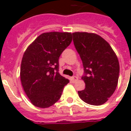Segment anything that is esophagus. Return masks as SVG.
Returning a JSON list of instances; mask_svg holds the SVG:
<instances>
[{
  "instance_id": "1",
  "label": "esophagus",
  "mask_w": 131,
  "mask_h": 131,
  "mask_svg": "<svg viewBox=\"0 0 131 131\" xmlns=\"http://www.w3.org/2000/svg\"><path fill=\"white\" fill-rule=\"evenodd\" d=\"M78 77H76V76H74V77H72L71 78V80L73 82H75L76 81H78Z\"/></svg>"
}]
</instances>
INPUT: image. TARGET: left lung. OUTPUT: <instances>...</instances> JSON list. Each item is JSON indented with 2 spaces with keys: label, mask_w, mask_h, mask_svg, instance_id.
I'll list each match as a JSON object with an SVG mask.
<instances>
[{
  "label": "left lung",
  "mask_w": 131,
  "mask_h": 131,
  "mask_svg": "<svg viewBox=\"0 0 131 131\" xmlns=\"http://www.w3.org/2000/svg\"><path fill=\"white\" fill-rule=\"evenodd\" d=\"M73 43L84 67L82 79L85 89L80 99L92 105H101L114 94L118 82L120 65L110 45L96 34L76 32Z\"/></svg>",
  "instance_id": "8db88e82"
}]
</instances>
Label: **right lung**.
<instances>
[{
	"instance_id": "1",
	"label": "right lung",
	"mask_w": 131,
	"mask_h": 131,
	"mask_svg": "<svg viewBox=\"0 0 131 131\" xmlns=\"http://www.w3.org/2000/svg\"><path fill=\"white\" fill-rule=\"evenodd\" d=\"M71 41V32H45L39 36L24 53L20 68L21 85L36 107L53 105L69 82L58 72V60Z\"/></svg>"
}]
</instances>
